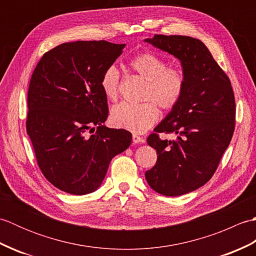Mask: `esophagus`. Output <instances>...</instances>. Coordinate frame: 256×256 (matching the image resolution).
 Listing matches in <instances>:
<instances>
[{
	"label": "esophagus",
	"mask_w": 256,
	"mask_h": 256,
	"mask_svg": "<svg viewBox=\"0 0 256 256\" xmlns=\"http://www.w3.org/2000/svg\"><path fill=\"white\" fill-rule=\"evenodd\" d=\"M145 140L143 138H140L138 134H133V143L134 144H140V143H144Z\"/></svg>",
	"instance_id": "obj_1"
}]
</instances>
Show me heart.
Instances as JSON below:
<instances>
[{
    "mask_svg": "<svg viewBox=\"0 0 256 256\" xmlns=\"http://www.w3.org/2000/svg\"><path fill=\"white\" fill-rule=\"evenodd\" d=\"M128 64L132 70L148 81L144 100H155L162 110H172L180 101L186 84L182 69L167 67L165 59L153 52L138 54L130 60ZM100 84L108 99L116 101L120 91L118 69L116 66H108L101 76ZM154 102L120 103L111 110V121L118 128L134 133H143L160 118V108Z\"/></svg>",
    "mask_w": 256,
    "mask_h": 256,
    "instance_id": "1",
    "label": "heart"
}]
</instances>
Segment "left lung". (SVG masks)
<instances>
[{
    "label": "left lung",
    "instance_id": "obj_1",
    "mask_svg": "<svg viewBox=\"0 0 256 256\" xmlns=\"http://www.w3.org/2000/svg\"><path fill=\"white\" fill-rule=\"evenodd\" d=\"M145 42L179 59L186 78L180 101L148 138L157 160L145 172L146 180L156 192L175 197L214 176L234 132V94L229 77L201 40L155 35ZM160 132H175L178 140H162Z\"/></svg>",
    "mask_w": 256,
    "mask_h": 256
}]
</instances>
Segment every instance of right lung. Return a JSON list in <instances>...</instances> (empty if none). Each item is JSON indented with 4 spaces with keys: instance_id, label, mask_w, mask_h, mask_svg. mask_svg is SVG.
Wrapping results in <instances>:
<instances>
[{
    "instance_id": "1",
    "label": "right lung",
    "mask_w": 256,
    "mask_h": 256,
    "mask_svg": "<svg viewBox=\"0 0 256 256\" xmlns=\"http://www.w3.org/2000/svg\"><path fill=\"white\" fill-rule=\"evenodd\" d=\"M124 47L106 40L64 42L44 54L32 74L26 131L42 172L64 192H94L111 160L131 145V133L103 125L108 108L100 84Z\"/></svg>"
}]
</instances>
